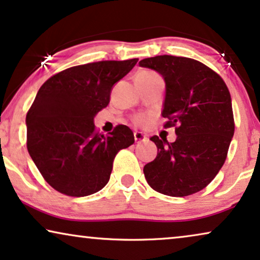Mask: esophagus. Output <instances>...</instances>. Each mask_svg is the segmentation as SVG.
I'll list each match as a JSON object with an SVG mask.
<instances>
[{"mask_svg": "<svg viewBox=\"0 0 260 260\" xmlns=\"http://www.w3.org/2000/svg\"><path fill=\"white\" fill-rule=\"evenodd\" d=\"M134 140H136V143H143V141H147V138L141 132H136L134 133Z\"/></svg>", "mask_w": 260, "mask_h": 260, "instance_id": "obj_1", "label": "esophagus"}]
</instances>
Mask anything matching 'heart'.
Listing matches in <instances>:
<instances>
[{"label":"heart","instance_id":"b5f03b06","mask_svg":"<svg viewBox=\"0 0 260 260\" xmlns=\"http://www.w3.org/2000/svg\"><path fill=\"white\" fill-rule=\"evenodd\" d=\"M138 74L145 75V77H154V75H157L156 73H153V72H149V71H143ZM134 122L137 124H140V126H144V124L149 122V117H147L146 115H139V116H137L136 119H134Z\"/></svg>","mask_w":260,"mask_h":260}]
</instances>
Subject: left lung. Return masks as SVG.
I'll return each instance as SVG.
<instances>
[{"instance_id":"1","label":"left lung","mask_w":260,"mask_h":260,"mask_svg":"<svg viewBox=\"0 0 260 260\" xmlns=\"http://www.w3.org/2000/svg\"><path fill=\"white\" fill-rule=\"evenodd\" d=\"M141 67L166 81L164 128L175 127L176 140L153 136L157 157L144 167L154 190L186 197L205 188L225 162L235 123L232 98L223 79L202 62L160 55L144 58Z\"/></svg>"}]
</instances>
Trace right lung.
I'll return each instance as SVG.
<instances>
[{
    "instance_id": "right-lung-1",
    "label": "right lung",
    "mask_w": 260,
    "mask_h": 260,
    "mask_svg": "<svg viewBox=\"0 0 260 260\" xmlns=\"http://www.w3.org/2000/svg\"><path fill=\"white\" fill-rule=\"evenodd\" d=\"M138 58L74 66L49 78L26 115L27 150L52 188L70 197L93 194L110 179L115 156L134 143L119 124L104 136L93 117L110 101L114 84Z\"/></svg>"
}]
</instances>
